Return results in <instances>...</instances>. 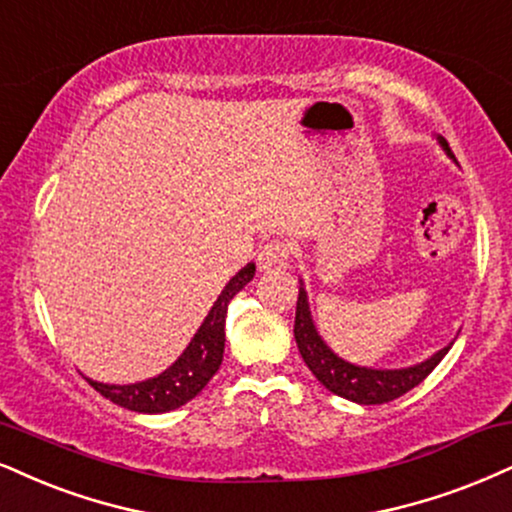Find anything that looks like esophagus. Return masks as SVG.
Returning a JSON list of instances; mask_svg holds the SVG:
<instances>
[{
	"instance_id": "obj_1",
	"label": "esophagus",
	"mask_w": 512,
	"mask_h": 512,
	"mask_svg": "<svg viewBox=\"0 0 512 512\" xmlns=\"http://www.w3.org/2000/svg\"><path fill=\"white\" fill-rule=\"evenodd\" d=\"M287 263H289V244L285 242H270L258 251V268L266 270V273L285 270Z\"/></svg>"
}]
</instances>
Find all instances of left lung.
I'll use <instances>...</instances> for the list:
<instances>
[{"label": "left lung", "mask_w": 512, "mask_h": 512, "mask_svg": "<svg viewBox=\"0 0 512 512\" xmlns=\"http://www.w3.org/2000/svg\"><path fill=\"white\" fill-rule=\"evenodd\" d=\"M441 149L456 161V156L451 154L449 144L444 137H437ZM299 299H296V320H294V339L299 346L301 358L308 365V370L318 377V382L325 389H330L332 394L349 399L353 403H361V406H377V403H387L399 399L413 387L425 380L430 372L441 363V358L446 356L451 349L444 346L427 361L408 365V368H365V365H356L344 361L334 353L330 346L323 342L318 327L313 323L311 306H308V294L304 287V280H299Z\"/></svg>", "instance_id": "8db88e82"}]
</instances>
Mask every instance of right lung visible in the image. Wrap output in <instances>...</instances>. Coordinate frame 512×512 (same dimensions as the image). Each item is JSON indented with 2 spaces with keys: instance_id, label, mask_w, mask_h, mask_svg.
<instances>
[{
  "instance_id": "add662e5",
  "label": "right lung",
  "mask_w": 512,
  "mask_h": 512,
  "mask_svg": "<svg viewBox=\"0 0 512 512\" xmlns=\"http://www.w3.org/2000/svg\"><path fill=\"white\" fill-rule=\"evenodd\" d=\"M254 275L256 266L254 263H246L227 282L216 304L211 306V311L204 318V323L194 332L192 342L180 353L178 361L163 370L161 375L135 384H104L90 380V377H85V380L109 401L128 410H135V413H168V410L185 406L187 401H192L206 387L208 380L218 372L220 363H223L227 306H230L237 292H242L254 280Z\"/></svg>"
}]
</instances>
